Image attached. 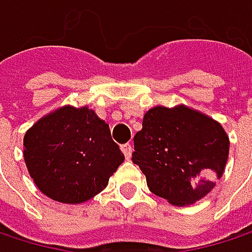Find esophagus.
Returning <instances> with one entry per match:
<instances>
[{
  "label": "esophagus",
  "instance_id": "1",
  "mask_svg": "<svg viewBox=\"0 0 252 252\" xmlns=\"http://www.w3.org/2000/svg\"><path fill=\"white\" fill-rule=\"evenodd\" d=\"M121 150H123V153H124V156H126V159H129V158H131V153H132V146H131L129 143L123 144V146H121Z\"/></svg>",
  "mask_w": 252,
  "mask_h": 252
}]
</instances>
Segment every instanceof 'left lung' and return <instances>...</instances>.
Instances as JSON below:
<instances>
[{
  "label": "left lung",
  "mask_w": 252,
  "mask_h": 252,
  "mask_svg": "<svg viewBox=\"0 0 252 252\" xmlns=\"http://www.w3.org/2000/svg\"><path fill=\"white\" fill-rule=\"evenodd\" d=\"M229 137L213 118L185 105L156 106L134 135L132 162L149 189L171 204H192L206 197L225 172Z\"/></svg>",
  "instance_id": "left-lung-1"
}]
</instances>
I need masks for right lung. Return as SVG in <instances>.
<instances>
[{
	"label": "right lung",
	"instance_id": "obj_1",
	"mask_svg": "<svg viewBox=\"0 0 252 252\" xmlns=\"http://www.w3.org/2000/svg\"><path fill=\"white\" fill-rule=\"evenodd\" d=\"M25 162L49 198L78 204L106 188L124 162L109 126L87 106H63L40 118L23 140Z\"/></svg>",
	"mask_w": 252,
	"mask_h": 252
}]
</instances>
